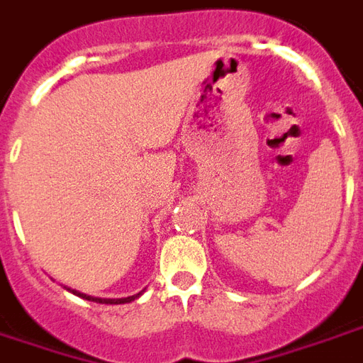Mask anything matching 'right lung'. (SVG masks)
Masks as SVG:
<instances>
[{
	"label": "right lung",
	"instance_id": "add662e5",
	"mask_svg": "<svg viewBox=\"0 0 363 363\" xmlns=\"http://www.w3.org/2000/svg\"><path fill=\"white\" fill-rule=\"evenodd\" d=\"M67 291H70L72 295L80 296V298H84V301H91V302H99V304H128V302L135 301V298H140L141 295H143V291H140V293H135V295L132 296H124V298H99V296H89V295H84V293H80V291H76V289H67Z\"/></svg>",
	"mask_w": 363,
	"mask_h": 363
}]
</instances>
